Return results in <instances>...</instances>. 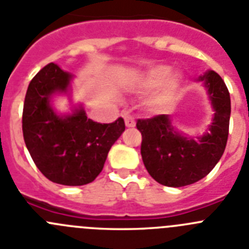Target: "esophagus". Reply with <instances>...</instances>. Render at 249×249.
I'll use <instances>...</instances> for the list:
<instances>
[{"instance_id": "obj_1", "label": "esophagus", "mask_w": 249, "mask_h": 249, "mask_svg": "<svg viewBox=\"0 0 249 249\" xmlns=\"http://www.w3.org/2000/svg\"><path fill=\"white\" fill-rule=\"evenodd\" d=\"M123 118H124L125 125H126L127 127L135 126V119H134V117H132V115H130L127 111H123Z\"/></svg>"}]
</instances>
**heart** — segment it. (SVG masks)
I'll return each mask as SVG.
<instances>
[{"label": "heart", "mask_w": 249, "mask_h": 249, "mask_svg": "<svg viewBox=\"0 0 249 249\" xmlns=\"http://www.w3.org/2000/svg\"><path fill=\"white\" fill-rule=\"evenodd\" d=\"M167 72H168V70H167L166 67H162V66L151 70L145 78V83H143L145 87L151 88L159 85L163 78L166 77ZM178 87H179V78H178V76L177 75L167 76L166 78L163 80V82H162L160 89L157 90L156 94L153 96L152 98L153 104L157 107L167 106V104L172 101V98L174 97L176 92L178 90Z\"/></svg>", "instance_id": "1"}]
</instances>
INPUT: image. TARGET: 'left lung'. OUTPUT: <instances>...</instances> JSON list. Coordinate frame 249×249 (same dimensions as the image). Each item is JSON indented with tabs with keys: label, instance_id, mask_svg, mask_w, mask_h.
I'll use <instances>...</instances> for the list:
<instances>
[{
	"label": "left lung",
	"instance_id": "1",
	"mask_svg": "<svg viewBox=\"0 0 249 249\" xmlns=\"http://www.w3.org/2000/svg\"><path fill=\"white\" fill-rule=\"evenodd\" d=\"M205 81L215 110L208 131L200 138H187L172 126L168 115L139 119L142 135L141 156L153 179L167 187L193 184L208 176L220 161L229 138L231 99L224 80L215 71L200 77Z\"/></svg>",
	"mask_w": 249,
	"mask_h": 249
}]
</instances>
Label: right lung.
I'll return each mask as SVG.
<instances>
[{"label": "right lung", "instance_id": "right-lung-1", "mask_svg": "<svg viewBox=\"0 0 249 249\" xmlns=\"http://www.w3.org/2000/svg\"><path fill=\"white\" fill-rule=\"evenodd\" d=\"M71 78L54 62L34 76L23 106V138L36 166L49 180L85 185L102 172L125 123L123 118L110 124L93 122L83 108L75 109L71 115H57L50 106L51 96L67 92Z\"/></svg>", "mask_w": 249, "mask_h": 249}]
</instances>
